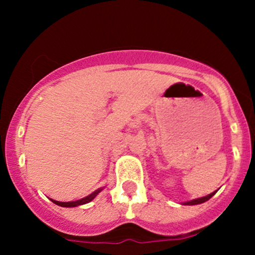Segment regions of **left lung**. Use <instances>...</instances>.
<instances>
[{"mask_svg":"<svg viewBox=\"0 0 255 255\" xmlns=\"http://www.w3.org/2000/svg\"><path fill=\"white\" fill-rule=\"evenodd\" d=\"M217 193V191H215L213 193H211V194L206 195V197H203V198H199V199H194V200H191V201H187V203H183V205H198V204H203L205 203V201H207L209 199H211L213 195Z\"/></svg>","mask_w":255,"mask_h":255,"instance_id":"8db88e82","label":"left lung"}]
</instances>
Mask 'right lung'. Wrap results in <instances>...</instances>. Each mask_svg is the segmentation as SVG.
<instances>
[{
    "mask_svg": "<svg viewBox=\"0 0 255 255\" xmlns=\"http://www.w3.org/2000/svg\"><path fill=\"white\" fill-rule=\"evenodd\" d=\"M102 189H103V188H99V189H97V191L91 193V194L87 195V197H85L83 199H79V200H75V201H67V203H62V201L54 200V199H50V200L54 204L58 205V206H62V207H75V206H79V205H84V204L90 203V201H92L93 199L97 197V194L102 191Z\"/></svg>",
    "mask_w": 255,
    "mask_h": 255,
    "instance_id": "1",
    "label": "right lung"
}]
</instances>
